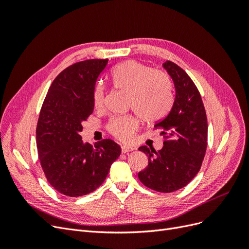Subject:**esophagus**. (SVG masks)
<instances>
[{
    "label": "esophagus",
    "mask_w": 249,
    "mask_h": 249,
    "mask_svg": "<svg viewBox=\"0 0 249 249\" xmlns=\"http://www.w3.org/2000/svg\"><path fill=\"white\" fill-rule=\"evenodd\" d=\"M132 150H134V147L126 146V145H122V152H123L124 154H125V153H129V152H132Z\"/></svg>",
    "instance_id": "1"
}]
</instances>
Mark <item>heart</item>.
Masks as SVG:
<instances>
[{
  "instance_id": "obj_1",
  "label": "heart",
  "mask_w": 249,
  "mask_h": 249,
  "mask_svg": "<svg viewBox=\"0 0 249 249\" xmlns=\"http://www.w3.org/2000/svg\"><path fill=\"white\" fill-rule=\"evenodd\" d=\"M112 79L118 88L130 94L129 106L142 120L154 123L167 115L172 106L173 93L171 81L165 72L129 60L115 67L112 71ZM105 92L104 85L95 87L96 107L104 105ZM137 127V119L131 115L113 118L109 124V131L123 141L131 140Z\"/></svg>"
}]
</instances>
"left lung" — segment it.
I'll return each mask as SVG.
<instances>
[{"label":"left lung","instance_id":"1","mask_svg":"<svg viewBox=\"0 0 249 249\" xmlns=\"http://www.w3.org/2000/svg\"><path fill=\"white\" fill-rule=\"evenodd\" d=\"M163 67L176 88L169 114L155 124L166 140L158 152L139 147L148 157V165L138 178L149 189L169 193L189 184L199 171L207 150L208 122L200 93L187 72L171 61Z\"/></svg>","mask_w":249,"mask_h":249}]
</instances>
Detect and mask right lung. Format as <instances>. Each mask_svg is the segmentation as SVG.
Segmentation results:
<instances>
[{
	"label": "right lung",
	"instance_id": "right-lung-1",
	"mask_svg": "<svg viewBox=\"0 0 249 249\" xmlns=\"http://www.w3.org/2000/svg\"><path fill=\"white\" fill-rule=\"evenodd\" d=\"M108 59L74 63L53 81L36 127L42 170L55 190L78 197L96 190L106 179L122 148L111 139L84 143L82 123L92 114L94 88Z\"/></svg>",
	"mask_w": 249,
	"mask_h": 249
}]
</instances>
